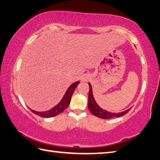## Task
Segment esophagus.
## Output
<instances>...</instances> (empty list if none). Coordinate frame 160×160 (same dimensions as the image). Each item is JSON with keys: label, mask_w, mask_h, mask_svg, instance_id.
I'll return each mask as SVG.
<instances>
[{"label": "esophagus", "mask_w": 160, "mask_h": 160, "mask_svg": "<svg viewBox=\"0 0 160 160\" xmlns=\"http://www.w3.org/2000/svg\"><path fill=\"white\" fill-rule=\"evenodd\" d=\"M81 80H82V81L85 82V81H87V80H88V76H87V75H83L82 78H81Z\"/></svg>", "instance_id": "esophagus-1"}]
</instances>
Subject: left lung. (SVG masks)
<instances>
[{
    "instance_id": "1",
    "label": "left lung",
    "mask_w": 160,
    "mask_h": 160,
    "mask_svg": "<svg viewBox=\"0 0 160 160\" xmlns=\"http://www.w3.org/2000/svg\"><path fill=\"white\" fill-rule=\"evenodd\" d=\"M89 100H88V108H89L91 113L93 115H95V116L102 118V119H110V118H115V117L119 118L125 115L126 113H127L128 112L131 110V108H128V110L121 112V113H111V112H108L102 109V108H101L99 106H98V104L96 103V102L95 101L93 96L92 87H91L90 83H89Z\"/></svg>"
}]
</instances>
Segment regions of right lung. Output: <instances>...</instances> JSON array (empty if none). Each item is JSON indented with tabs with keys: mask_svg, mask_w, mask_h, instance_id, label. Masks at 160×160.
<instances>
[{
	"mask_svg": "<svg viewBox=\"0 0 160 160\" xmlns=\"http://www.w3.org/2000/svg\"><path fill=\"white\" fill-rule=\"evenodd\" d=\"M79 83H80V81H77V82L71 84V85L68 88V89L67 90L66 93L64 94V97L62 98V100H61L56 107H54L49 111L38 112V111H36L32 109L30 110H31L34 114L39 115V116L42 118H52L54 116H56V115L62 113V112L68 107V106H69L71 101V96H72L73 91Z\"/></svg>",
	"mask_w": 160,
	"mask_h": 160,
	"instance_id": "add662e5",
	"label": "right lung"
}]
</instances>
